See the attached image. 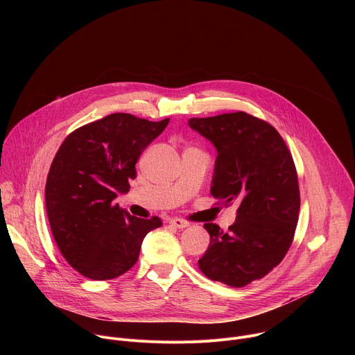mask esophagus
Wrapping results in <instances>:
<instances>
[{
	"mask_svg": "<svg viewBox=\"0 0 355 355\" xmlns=\"http://www.w3.org/2000/svg\"><path fill=\"white\" fill-rule=\"evenodd\" d=\"M170 225L174 226V227H177V229H185V227L189 226V223H188L185 219H181V218H173V219L170 220Z\"/></svg>",
	"mask_w": 355,
	"mask_h": 355,
	"instance_id": "1",
	"label": "esophagus"
}]
</instances>
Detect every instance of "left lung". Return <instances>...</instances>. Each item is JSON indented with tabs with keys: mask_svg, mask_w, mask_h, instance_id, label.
Instances as JSON below:
<instances>
[{
	"mask_svg": "<svg viewBox=\"0 0 355 355\" xmlns=\"http://www.w3.org/2000/svg\"><path fill=\"white\" fill-rule=\"evenodd\" d=\"M189 126L218 150L211 193L225 207L237 202L227 232L215 223L199 270L233 288L266 277L288 252L300 208L295 163L268 122L245 112L191 118Z\"/></svg>",
	"mask_w": 355,
	"mask_h": 355,
	"instance_id": "obj_1",
	"label": "left lung"
}]
</instances>
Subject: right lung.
<instances>
[{
  "mask_svg": "<svg viewBox=\"0 0 355 355\" xmlns=\"http://www.w3.org/2000/svg\"><path fill=\"white\" fill-rule=\"evenodd\" d=\"M112 114L71 132L50 166L44 200L55 241L81 275L105 281L129 271L162 219L135 218L112 202L126 193L143 150L168 125Z\"/></svg>",
  "mask_w": 355,
  "mask_h": 355,
  "instance_id": "obj_1",
  "label": "right lung"
}]
</instances>
